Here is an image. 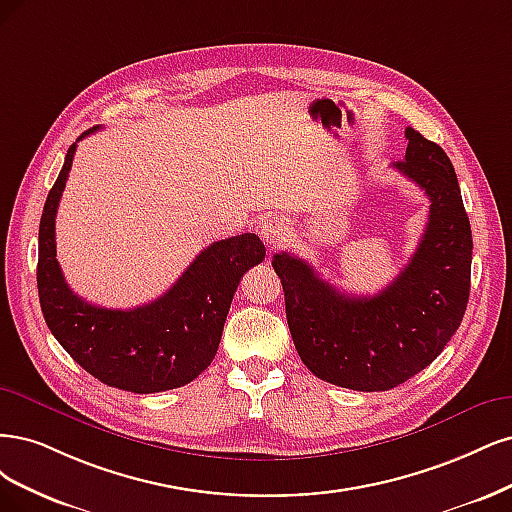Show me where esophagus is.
Segmentation results:
<instances>
[{
    "label": "esophagus",
    "mask_w": 512,
    "mask_h": 512,
    "mask_svg": "<svg viewBox=\"0 0 512 512\" xmlns=\"http://www.w3.org/2000/svg\"><path fill=\"white\" fill-rule=\"evenodd\" d=\"M259 236L263 238V242H266V244L270 246V249H276V246H280V244H283V242L287 240L289 232H287V225H285L283 221L268 219V221L261 223Z\"/></svg>",
    "instance_id": "34e87169"
}]
</instances>
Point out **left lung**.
Segmentation results:
<instances>
[{"label": "left lung", "mask_w": 512, "mask_h": 512, "mask_svg": "<svg viewBox=\"0 0 512 512\" xmlns=\"http://www.w3.org/2000/svg\"><path fill=\"white\" fill-rule=\"evenodd\" d=\"M395 170L430 197L425 234L408 266L372 298L346 295L312 266L276 253L287 323L304 366L338 387L387 391L442 353L464 319L470 295L472 229L451 159L419 131L406 129Z\"/></svg>", "instance_id": "1"}]
</instances>
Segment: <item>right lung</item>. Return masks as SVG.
<instances>
[{
  "label": "right lung",
  "mask_w": 512,
  "mask_h": 512,
  "mask_svg": "<svg viewBox=\"0 0 512 512\" xmlns=\"http://www.w3.org/2000/svg\"><path fill=\"white\" fill-rule=\"evenodd\" d=\"M48 191L38 236V295L44 321L78 366L108 387L157 393L183 387L217 355L240 278L266 257L255 234L212 242L176 283L151 304L112 310L89 304L68 287L57 261L55 217L76 144Z\"/></svg>",
  "instance_id": "obj_1"
}]
</instances>
